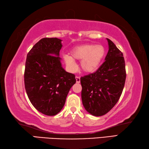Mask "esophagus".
Instances as JSON below:
<instances>
[{
    "mask_svg": "<svg viewBox=\"0 0 149 149\" xmlns=\"http://www.w3.org/2000/svg\"><path fill=\"white\" fill-rule=\"evenodd\" d=\"M75 79H76V82L77 83H80V77H79L76 76V77H75Z\"/></svg>",
    "mask_w": 149,
    "mask_h": 149,
    "instance_id": "1",
    "label": "esophagus"
}]
</instances>
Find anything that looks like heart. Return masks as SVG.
I'll return each instance as SVG.
<instances>
[{
  "instance_id": "1",
  "label": "heart",
  "mask_w": 149,
  "mask_h": 149,
  "mask_svg": "<svg viewBox=\"0 0 149 149\" xmlns=\"http://www.w3.org/2000/svg\"><path fill=\"white\" fill-rule=\"evenodd\" d=\"M71 56H64V60L70 70L76 68L74 60L81 61V68L84 72L93 74L100 67L105 56V49L101 45L84 44L73 48L70 51Z\"/></svg>"
}]
</instances>
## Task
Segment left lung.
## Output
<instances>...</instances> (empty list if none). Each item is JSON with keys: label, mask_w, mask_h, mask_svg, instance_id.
<instances>
[{"label": "left lung", "mask_w": 149, "mask_h": 149, "mask_svg": "<svg viewBox=\"0 0 149 149\" xmlns=\"http://www.w3.org/2000/svg\"><path fill=\"white\" fill-rule=\"evenodd\" d=\"M109 51L105 62L96 72L81 77V98L86 111L96 117L104 115L115 106L126 81L123 54L107 38Z\"/></svg>", "instance_id": "obj_1"}]
</instances>
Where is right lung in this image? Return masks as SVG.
<instances>
[{
	"instance_id": "obj_1",
	"label": "right lung",
	"mask_w": 149,
	"mask_h": 149,
	"mask_svg": "<svg viewBox=\"0 0 149 149\" xmlns=\"http://www.w3.org/2000/svg\"><path fill=\"white\" fill-rule=\"evenodd\" d=\"M57 38H44L26 56L25 90L32 105L45 115L54 116L65 104L70 89L76 82L74 74L62 67L59 52L63 45Z\"/></svg>"
}]
</instances>
